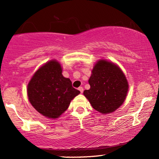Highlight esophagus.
Segmentation results:
<instances>
[{"instance_id": "34e87169", "label": "esophagus", "mask_w": 159, "mask_h": 159, "mask_svg": "<svg viewBox=\"0 0 159 159\" xmlns=\"http://www.w3.org/2000/svg\"><path fill=\"white\" fill-rule=\"evenodd\" d=\"M78 90H79L80 92H81V93H82L84 92V88H83V87H78Z\"/></svg>"}]
</instances>
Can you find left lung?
I'll return each mask as SVG.
<instances>
[{
	"mask_svg": "<svg viewBox=\"0 0 159 159\" xmlns=\"http://www.w3.org/2000/svg\"><path fill=\"white\" fill-rule=\"evenodd\" d=\"M90 88L84 91L95 110L102 114L116 111L126 97L129 84L121 69L114 63L101 60L92 71Z\"/></svg>",
	"mask_w": 159,
	"mask_h": 159,
	"instance_id": "left-lung-1",
	"label": "left lung"
}]
</instances>
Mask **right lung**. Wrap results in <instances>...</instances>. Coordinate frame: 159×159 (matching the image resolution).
I'll return each mask as SVG.
<instances>
[{
    "mask_svg": "<svg viewBox=\"0 0 159 159\" xmlns=\"http://www.w3.org/2000/svg\"><path fill=\"white\" fill-rule=\"evenodd\" d=\"M79 93L70 79L63 77L61 64L54 60L40 67L27 85V96L33 107L52 119L65 112L71 100Z\"/></svg>",
    "mask_w": 159,
    "mask_h": 159,
    "instance_id": "right-lung-1",
    "label": "right lung"
}]
</instances>
